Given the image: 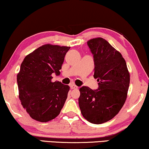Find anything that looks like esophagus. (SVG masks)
Wrapping results in <instances>:
<instances>
[{
	"instance_id": "obj_1",
	"label": "esophagus",
	"mask_w": 149,
	"mask_h": 149,
	"mask_svg": "<svg viewBox=\"0 0 149 149\" xmlns=\"http://www.w3.org/2000/svg\"><path fill=\"white\" fill-rule=\"evenodd\" d=\"M70 87L72 89H78V88H79L77 85H75L74 84H71V85H70Z\"/></svg>"
}]
</instances>
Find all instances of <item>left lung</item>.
<instances>
[{"label":"left lung","mask_w":149,"mask_h":149,"mask_svg":"<svg viewBox=\"0 0 149 149\" xmlns=\"http://www.w3.org/2000/svg\"><path fill=\"white\" fill-rule=\"evenodd\" d=\"M93 55L95 79L99 87L80 88L79 104L81 113L92 124L105 123L118 113L127 98L130 73L121 54L101 38L87 42Z\"/></svg>","instance_id":"left-lung-1"}]
</instances>
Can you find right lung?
I'll return each instance as SVG.
<instances>
[{
    "mask_svg": "<svg viewBox=\"0 0 149 149\" xmlns=\"http://www.w3.org/2000/svg\"><path fill=\"white\" fill-rule=\"evenodd\" d=\"M70 47L45 44L25 57L17 77L19 97L33 120L47 122L60 113L70 90L68 85L52 82L60 74L64 56Z\"/></svg>",
    "mask_w": 149,
    "mask_h": 149,
    "instance_id": "add662e5",
    "label": "right lung"
}]
</instances>
